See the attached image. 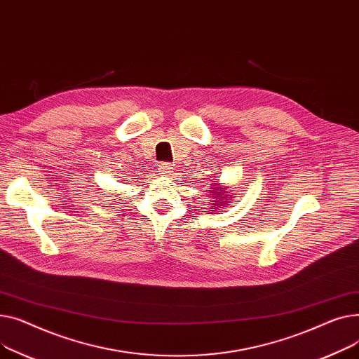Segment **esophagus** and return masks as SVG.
I'll list each match as a JSON object with an SVG mask.
<instances>
[{"label": "esophagus", "mask_w": 359, "mask_h": 359, "mask_svg": "<svg viewBox=\"0 0 359 359\" xmlns=\"http://www.w3.org/2000/svg\"><path fill=\"white\" fill-rule=\"evenodd\" d=\"M172 170H174V168L170 163H161L159 165V174H162V175H171V172H174Z\"/></svg>", "instance_id": "obj_1"}]
</instances>
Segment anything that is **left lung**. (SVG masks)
<instances>
[{
  "label": "left lung",
  "instance_id": "8db88e82",
  "mask_svg": "<svg viewBox=\"0 0 359 359\" xmlns=\"http://www.w3.org/2000/svg\"><path fill=\"white\" fill-rule=\"evenodd\" d=\"M213 183L215 184V186L210 185V187H212V188H208V197L210 198H213L212 200V203H210L208 205H212L213 208H223V207H227V204L230 203V200L231 198H233L235 197V189L233 188H229L227 185H223L222 187V184L219 182V181H213ZM226 189H231V194L227 195L226 192L225 191ZM212 212H215V210H212Z\"/></svg>",
  "mask_w": 359,
  "mask_h": 359
}]
</instances>
